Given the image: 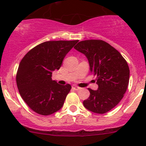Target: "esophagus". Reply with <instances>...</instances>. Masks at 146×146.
Instances as JSON below:
<instances>
[{
    "label": "esophagus",
    "instance_id": "obj_1",
    "mask_svg": "<svg viewBox=\"0 0 146 146\" xmlns=\"http://www.w3.org/2000/svg\"><path fill=\"white\" fill-rule=\"evenodd\" d=\"M72 88H73V90H80V87H78V86H76V85H73V87H72Z\"/></svg>",
    "mask_w": 146,
    "mask_h": 146
}]
</instances>
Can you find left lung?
Wrapping results in <instances>:
<instances>
[{
    "mask_svg": "<svg viewBox=\"0 0 146 146\" xmlns=\"http://www.w3.org/2000/svg\"><path fill=\"white\" fill-rule=\"evenodd\" d=\"M74 48L87 58L99 86L97 90L88 89L90 95L83 101L84 106L99 114L110 111L127 91L129 80L127 62L116 49L101 40L80 41Z\"/></svg>",
    "mask_w": 146,
    "mask_h": 146,
    "instance_id": "1",
    "label": "left lung"
}]
</instances>
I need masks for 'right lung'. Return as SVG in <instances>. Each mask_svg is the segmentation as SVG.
<instances>
[{"label":"right lung","instance_id":"obj_1","mask_svg":"<svg viewBox=\"0 0 146 146\" xmlns=\"http://www.w3.org/2000/svg\"><path fill=\"white\" fill-rule=\"evenodd\" d=\"M78 41L44 42L31 49L19 63L16 76L19 92L38 114H53L64 105L71 86L59 85L52 80V74L60 68L65 56Z\"/></svg>","mask_w":146,"mask_h":146}]
</instances>
